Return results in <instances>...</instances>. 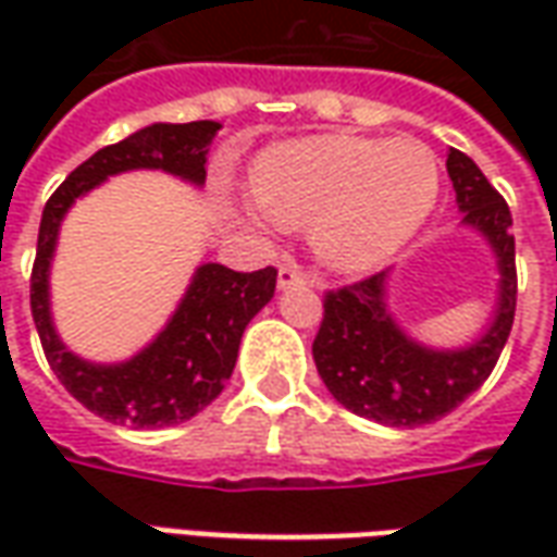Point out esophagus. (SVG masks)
<instances>
[{
    "mask_svg": "<svg viewBox=\"0 0 557 557\" xmlns=\"http://www.w3.org/2000/svg\"><path fill=\"white\" fill-rule=\"evenodd\" d=\"M280 289H295V286H310V277L298 265H280L277 271Z\"/></svg>",
    "mask_w": 557,
    "mask_h": 557,
    "instance_id": "34e87169",
    "label": "esophagus"
}]
</instances>
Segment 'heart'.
I'll return each instance as SVG.
<instances>
[{
  "mask_svg": "<svg viewBox=\"0 0 557 557\" xmlns=\"http://www.w3.org/2000/svg\"><path fill=\"white\" fill-rule=\"evenodd\" d=\"M442 194V160L414 137L319 134L265 148L253 163L244 218L259 230L310 226L334 271L385 265L426 223Z\"/></svg>",
  "mask_w": 557,
  "mask_h": 557,
  "instance_id": "b5f03b06",
  "label": "heart"
}]
</instances>
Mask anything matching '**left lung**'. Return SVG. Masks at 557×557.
<instances>
[{
  "instance_id": "left-lung-1",
  "label": "left lung",
  "mask_w": 557,
  "mask_h": 557,
  "mask_svg": "<svg viewBox=\"0 0 557 557\" xmlns=\"http://www.w3.org/2000/svg\"><path fill=\"white\" fill-rule=\"evenodd\" d=\"M462 226L480 232L498 268V298L478 339L435 349L399 325L387 307L391 268L325 295V319L313 339V361L331 397L385 426H423L466 403L486 379L510 337L516 313V244L510 208L474 160L450 148Z\"/></svg>"
}]
</instances>
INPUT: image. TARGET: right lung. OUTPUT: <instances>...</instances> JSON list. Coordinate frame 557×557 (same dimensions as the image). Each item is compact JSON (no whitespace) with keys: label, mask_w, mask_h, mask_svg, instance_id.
Here are the masks:
<instances>
[{"label":"right lung","mask_w":557,"mask_h":557,"mask_svg":"<svg viewBox=\"0 0 557 557\" xmlns=\"http://www.w3.org/2000/svg\"><path fill=\"white\" fill-rule=\"evenodd\" d=\"M220 127V122L208 119L187 125L158 122L143 127L79 163L44 206L38 253L32 268V319L44 355L71 397L119 426H175L211 406L235 370L244 327L274 298L277 271L259 268L242 274L218 262L199 265L158 337L127 361L95 363L67 349L53 325L50 268L62 220L79 196L122 172L160 170L202 187L208 146Z\"/></svg>","instance_id":"right-lung-1"}]
</instances>
